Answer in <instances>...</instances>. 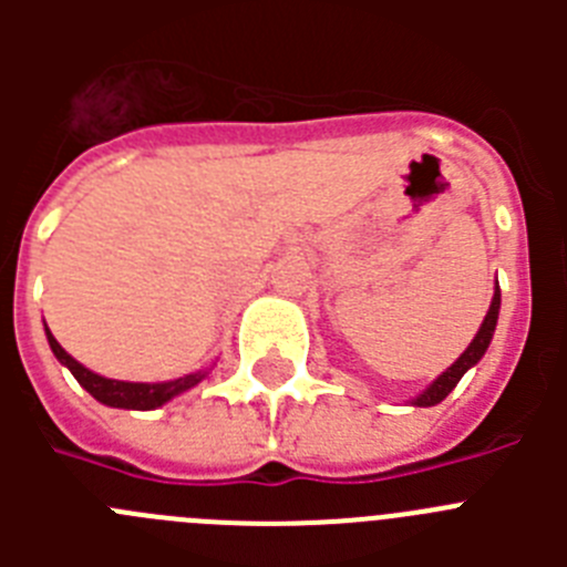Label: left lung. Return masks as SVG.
<instances>
[{
  "label": "left lung",
  "instance_id": "8db88e82",
  "mask_svg": "<svg viewBox=\"0 0 567 567\" xmlns=\"http://www.w3.org/2000/svg\"><path fill=\"white\" fill-rule=\"evenodd\" d=\"M497 318H499V287H494V298H491V307H488V315H485L483 327H480L477 338L471 340L468 349H465L463 354H460L457 360H454L449 369H445L443 374H440L437 380H434L429 389H425L423 394H417V398L412 400L414 405H437L440 400L449 398V392H452L454 385L460 383V378H463L465 372H468L471 365L477 363L480 358L485 354V349H488L491 338H494V329H497Z\"/></svg>",
  "mask_w": 567,
  "mask_h": 567
}]
</instances>
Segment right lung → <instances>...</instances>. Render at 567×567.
I'll return each mask as SVG.
<instances>
[{
    "mask_svg": "<svg viewBox=\"0 0 567 567\" xmlns=\"http://www.w3.org/2000/svg\"><path fill=\"white\" fill-rule=\"evenodd\" d=\"M44 334H48V343L50 349H53V354L59 358V363L68 365L70 372H73V378L79 380V385H84V389H87L99 403L113 405V409L150 412V409H158V405L178 398V394L187 392V389H193V385H198L204 378H207V372H195V374H184V378L178 380H167V383H127V380H110L96 372H90V369H84L76 358H70L62 346H59V340L50 334L48 327H44Z\"/></svg>",
    "mask_w": 567,
    "mask_h": 567,
    "instance_id": "right-lung-1",
    "label": "right lung"
}]
</instances>
